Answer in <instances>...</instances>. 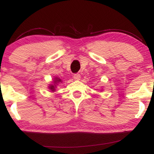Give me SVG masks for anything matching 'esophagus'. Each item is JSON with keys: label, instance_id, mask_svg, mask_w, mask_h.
I'll return each instance as SVG.
<instances>
[{"label": "esophagus", "instance_id": "esophagus-1", "mask_svg": "<svg viewBox=\"0 0 154 154\" xmlns=\"http://www.w3.org/2000/svg\"><path fill=\"white\" fill-rule=\"evenodd\" d=\"M73 77L74 79H76V80H79V79H80V75H79V74H75V75H73Z\"/></svg>", "mask_w": 154, "mask_h": 154}]
</instances>
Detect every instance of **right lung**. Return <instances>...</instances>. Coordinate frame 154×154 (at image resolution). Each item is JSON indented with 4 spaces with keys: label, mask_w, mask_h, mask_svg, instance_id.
<instances>
[{
    "label": "right lung",
    "mask_w": 154,
    "mask_h": 154,
    "mask_svg": "<svg viewBox=\"0 0 154 154\" xmlns=\"http://www.w3.org/2000/svg\"><path fill=\"white\" fill-rule=\"evenodd\" d=\"M61 79H59V78H58V77H55L54 78V85H51L50 86H49V89L51 90V91H55V87H56V84H57V83H59V82H61Z\"/></svg>",
    "instance_id": "1"
}]
</instances>
